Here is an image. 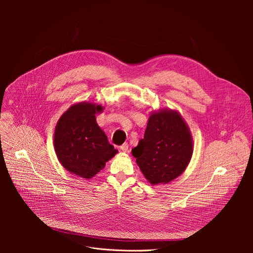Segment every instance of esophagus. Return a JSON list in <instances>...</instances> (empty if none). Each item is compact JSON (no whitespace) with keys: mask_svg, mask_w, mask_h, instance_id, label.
I'll return each instance as SVG.
<instances>
[{"mask_svg":"<svg viewBox=\"0 0 253 253\" xmlns=\"http://www.w3.org/2000/svg\"><path fill=\"white\" fill-rule=\"evenodd\" d=\"M120 150H121L122 152H124V153L128 152V150H129V145H128V144H127V143H124L123 145H121Z\"/></svg>","mask_w":253,"mask_h":253,"instance_id":"34e87169","label":"esophagus"}]
</instances>
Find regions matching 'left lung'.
<instances>
[{
    "instance_id": "obj_1",
    "label": "left lung",
    "mask_w": 253,
    "mask_h": 253,
    "mask_svg": "<svg viewBox=\"0 0 253 253\" xmlns=\"http://www.w3.org/2000/svg\"><path fill=\"white\" fill-rule=\"evenodd\" d=\"M193 153L188 125L176 110L153 112L138 145L132 149L143 175L152 185L166 184L181 175Z\"/></svg>"
}]
</instances>
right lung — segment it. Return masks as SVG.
I'll return each mask as SVG.
<instances>
[{
    "instance_id": "right-lung-1",
    "label": "right lung",
    "mask_w": 253,
    "mask_h": 253,
    "mask_svg": "<svg viewBox=\"0 0 253 253\" xmlns=\"http://www.w3.org/2000/svg\"><path fill=\"white\" fill-rule=\"evenodd\" d=\"M103 109L95 103H76L57 122L54 133L57 158L67 171L78 177L91 179L118 153L96 122V114Z\"/></svg>"
}]
</instances>
